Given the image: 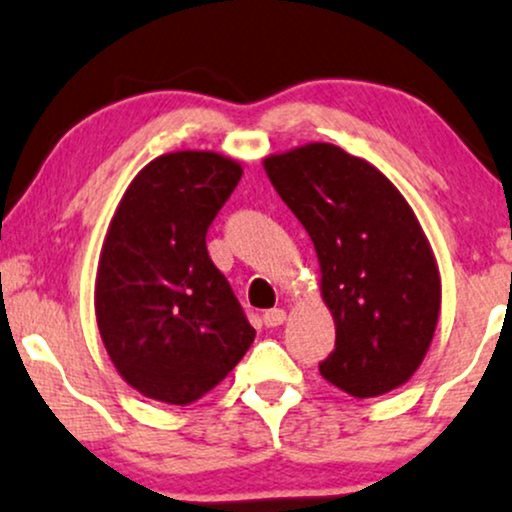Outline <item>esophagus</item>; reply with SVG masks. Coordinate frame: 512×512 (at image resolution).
<instances>
[{"label":"esophagus","instance_id":"34e87169","mask_svg":"<svg viewBox=\"0 0 512 512\" xmlns=\"http://www.w3.org/2000/svg\"><path fill=\"white\" fill-rule=\"evenodd\" d=\"M287 320V313L282 308H270V311L263 313V323L266 327H280Z\"/></svg>","mask_w":512,"mask_h":512}]
</instances>
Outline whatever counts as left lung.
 <instances>
[{
    "label": "left lung",
    "mask_w": 512,
    "mask_h": 512,
    "mask_svg": "<svg viewBox=\"0 0 512 512\" xmlns=\"http://www.w3.org/2000/svg\"><path fill=\"white\" fill-rule=\"evenodd\" d=\"M263 168L318 254L337 330L320 375L356 399L406 384L441 308L437 258L413 208L372 163L327 142L268 156Z\"/></svg>",
    "instance_id": "left-lung-1"
}]
</instances>
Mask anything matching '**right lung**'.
<instances>
[{
	"mask_svg": "<svg viewBox=\"0 0 512 512\" xmlns=\"http://www.w3.org/2000/svg\"><path fill=\"white\" fill-rule=\"evenodd\" d=\"M242 178L216 151H170L125 189L99 254L94 313L118 375L147 399L187 406L254 342L206 232Z\"/></svg>",
	"mask_w": 512,
	"mask_h": 512,
	"instance_id": "obj_1",
	"label": "right lung"
}]
</instances>
